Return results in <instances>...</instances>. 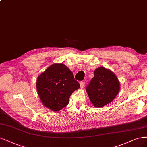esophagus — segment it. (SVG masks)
<instances>
[{"mask_svg":"<svg viewBox=\"0 0 147 147\" xmlns=\"http://www.w3.org/2000/svg\"><path fill=\"white\" fill-rule=\"evenodd\" d=\"M80 88H83L84 87V86H85V82H81L80 83Z\"/></svg>","mask_w":147,"mask_h":147,"instance_id":"obj_1","label":"esophagus"}]
</instances>
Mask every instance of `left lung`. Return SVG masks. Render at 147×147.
Returning <instances> with one entry per match:
<instances>
[{"label":"left lung","instance_id":"obj_1","mask_svg":"<svg viewBox=\"0 0 147 147\" xmlns=\"http://www.w3.org/2000/svg\"><path fill=\"white\" fill-rule=\"evenodd\" d=\"M120 89V83L115 74L109 69L99 67L95 70L86 92L92 105L101 108L112 102Z\"/></svg>","mask_w":147,"mask_h":147}]
</instances>
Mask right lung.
Wrapping results in <instances>:
<instances>
[{"label":"right lung","mask_w":147,"mask_h":147,"mask_svg":"<svg viewBox=\"0 0 147 147\" xmlns=\"http://www.w3.org/2000/svg\"><path fill=\"white\" fill-rule=\"evenodd\" d=\"M80 88L74 74L63 63L50 65L36 80V89L43 105L53 111H59L69 102L70 95Z\"/></svg>","instance_id":"obj_1"}]
</instances>
